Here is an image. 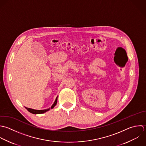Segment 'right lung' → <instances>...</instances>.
<instances>
[{"label": "right lung", "mask_w": 146, "mask_h": 146, "mask_svg": "<svg viewBox=\"0 0 146 146\" xmlns=\"http://www.w3.org/2000/svg\"><path fill=\"white\" fill-rule=\"evenodd\" d=\"M57 103V97L56 98V100L54 101V102L53 103V104L52 105L51 108H49L48 109H45V110H35V109H30V108H28L25 107V108L30 113L33 114H42L48 111H49L50 109H52L53 108H54V107L56 105Z\"/></svg>", "instance_id": "add662e5"}]
</instances>
